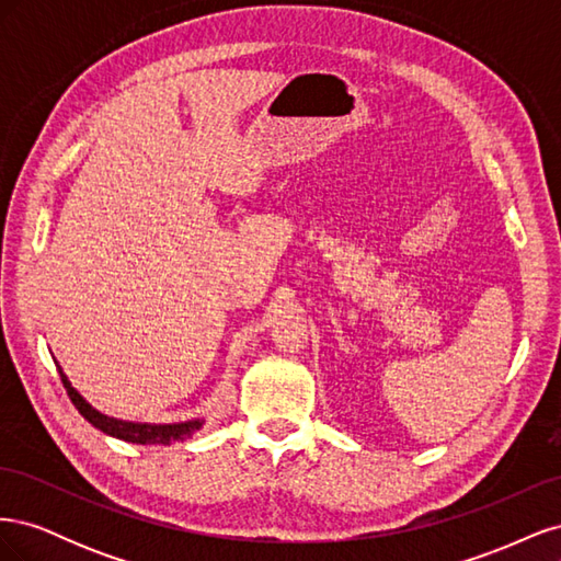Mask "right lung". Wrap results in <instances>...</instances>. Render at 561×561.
Masks as SVG:
<instances>
[{
  "label": "right lung",
  "instance_id": "right-lung-1",
  "mask_svg": "<svg viewBox=\"0 0 561 561\" xmlns=\"http://www.w3.org/2000/svg\"><path fill=\"white\" fill-rule=\"evenodd\" d=\"M58 367V375L60 381L67 390V396H70L72 404L79 410V414L87 419L91 426H95L98 431H103L116 439H124V443H133V445H171L175 439H184L194 435L201 426H203V419H192V421H182V423H133V421H122V419H114L107 414H100L98 410L83 400L77 390L72 388V383L67 381L65 371Z\"/></svg>",
  "mask_w": 561,
  "mask_h": 561
}]
</instances>
